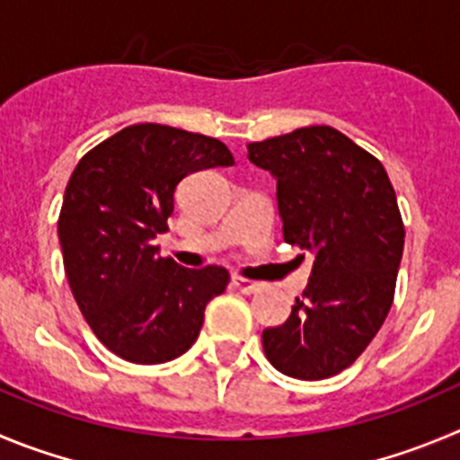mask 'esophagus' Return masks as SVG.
Here are the masks:
<instances>
[{
	"mask_svg": "<svg viewBox=\"0 0 460 460\" xmlns=\"http://www.w3.org/2000/svg\"><path fill=\"white\" fill-rule=\"evenodd\" d=\"M231 283H234L235 288H238L243 295H254L261 290L259 281H252V279H244V277H234L231 279Z\"/></svg>",
	"mask_w": 460,
	"mask_h": 460,
	"instance_id": "obj_1",
	"label": "esophagus"
}]
</instances>
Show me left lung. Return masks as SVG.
<instances>
[{"instance_id":"8db88e82","label":"left lung","mask_w":460,"mask_h":460,"mask_svg":"<svg viewBox=\"0 0 460 460\" xmlns=\"http://www.w3.org/2000/svg\"><path fill=\"white\" fill-rule=\"evenodd\" d=\"M277 179L283 240L311 252L302 297L263 349L283 375L329 379L349 367L384 324L404 252V222L379 158L333 127H304L247 145Z\"/></svg>"}]
</instances>
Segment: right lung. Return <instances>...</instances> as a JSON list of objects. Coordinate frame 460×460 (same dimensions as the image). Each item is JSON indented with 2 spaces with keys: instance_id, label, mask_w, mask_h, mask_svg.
Masks as SVG:
<instances>
[{
  "instance_id": "right-lung-1",
  "label": "right lung",
  "mask_w": 460,
  "mask_h": 460,
  "mask_svg": "<svg viewBox=\"0 0 460 460\" xmlns=\"http://www.w3.org/2000/svg\"><path fill=\"white\" fill-rule=\"evenodd\" d=\"M217 165H234L220 140L145 122L90 149L72 172L58 216L67 283L88 327L119 358L156 366L186 354L206 304L225 293V268H181L154 244L179 181Z\"/></svg>"
}]
</instances>
